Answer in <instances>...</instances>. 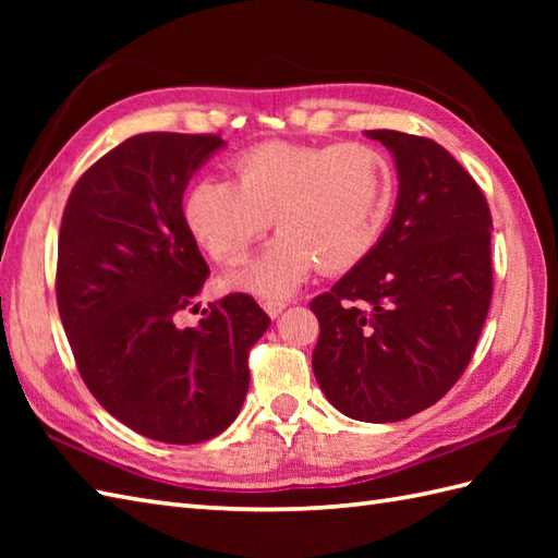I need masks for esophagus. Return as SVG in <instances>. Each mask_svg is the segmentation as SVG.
Here are the masks:
<instances>
[{
  "label": "esophagus",
  "mask_w": 558,
  "mask_h": 558,
  "mask_svg": "<svg viewBox=\"0 0 558 558\" xmlns=\"http://www.w3.org/2000/svg\"><path fill=\"white\" fill-rule=\"evenodd\" d=\"M286 306H288V302H282V300H266L264 302V312L270 318H278L282 312H286Z\"/></svg>",
  "instance_id": "obj_1"
}]
</instances>
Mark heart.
Wrapping results in <instances>:
<instances>
[{
  "label": "heart",
  "instance_id": "obj_1",
  "mask_svg": "<svg viewBox=\"0 0 558 558\" xmlns=\"http://www.w3.org/2000/svg\"><path fill=\"white\" fill-rule=\"evenodd\" d=\"M232 182L201 177L182 216L206 252L232 264L268 228L278 234L225 276L258 298H288L318 266L342 272L369 256L396 201V172L369 144L302 146L266 141L232 160Z\"/></svg>",
  "mask_w": 558,
  "mask_h": 558
}]
</instances>
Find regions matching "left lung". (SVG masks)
I'll use <instances>...</instances> for the list:
<instances>
[{
  "mask_svg": "<svg viewBox=\"0 0 558 558\" xmlns=\"http://www.w3.org/2000/svg\"><path fill=\"white\" fill-rule=\"evenodd\" d=\"M364 134L393 156L396 208L374 252L312 302V366L336 410L386 424L434 405L465 372L492 302V216L436 141Z\"/></svg>",
  "mask_w": 558,
  "mask_h": 558,
  "instance_id": "8db88e82",
  "label": "left lung"
}]
</instances>
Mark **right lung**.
Wrapping results in <instances>:
<instances>
[{"label":"right lung","instance_id":"obj_1","mask_svg":"<svg viewBox=\"0 0 558 558\" xmlns=\"http://www.w3.org/2000/svg\"><path fill=\"white\" fill-rule=\"evenodd\" d=\"M228 144L148 132L112 148L71 192L57 258V304L78 372L100 405L162 444H201L234 422L246 354L270 318L248 298L208 304V266L182 216L189 180Z\"/></svg>","mask_w":558,"mask_h":558}]
</instances>
